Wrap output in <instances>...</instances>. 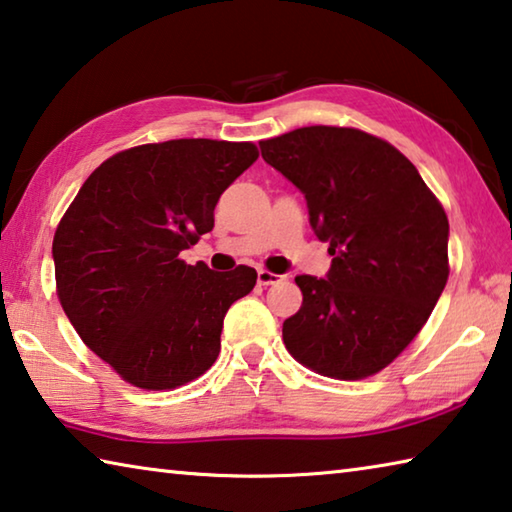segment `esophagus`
I'll list each match as a JSON object with an SVG mask.
<instances>
[{"instance_id":"esophagus-1","label":"esophagus","mask_w":512,"mask_h":512,"mask_svg":"<svg viewBox=\"0 0 512 512\" xmlns=\"http://www.w3.org/2000/svg\"><path fill=\"white\" fill-rule=\"evenodd\" d=\"M282 280H284L282 275L271 273V271H264V268H259V271H257V282L262 284V287H271V284H277V282H282Z\"/></svg>"}]
</instances>
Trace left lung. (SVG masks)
Returning a JSON list of instances; mask_svg holds the SVG:
<instances>
[{
    "mask_svg": "<svg viewBox=\"0 0 512 512\" xmlns=\"http://www.w3.org/2000/svg\"><path fill=\"white\" fill-rule=\"evenodd\" d=\"M259 149L305 194L332 255L325 277H296L302 307L284 320V345L325 377L375 375L418 336L445 289L443 205L395 146L357 128L307 126Z\"/></svg>",
    "mask_w": 512,
    "mask_h": 512,
    "instance_id": "left-lung-1",
    "label": "left lung"
}]
</instances>
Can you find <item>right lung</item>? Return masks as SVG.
I'll return each instance as SVG.
<instances>
[{"label": "right lung", "mask_w": 512, "mask_h": 512, "mask_svg": "<svg viewBox=\"0 0 512 512\" xmlns=\"http://www.w3.org/2000/svg\"><path fill=\"white\" fill-rule=\"evenodd\" d=\"M259 158L250 142L169 140L112 155L90 173L54 235L56 289L88 348L146 391L201 377L223 318L257 271L180 259L214 228L221 194Z\"/></svg>", "instance_id": "obj_1"}]
</instances>
